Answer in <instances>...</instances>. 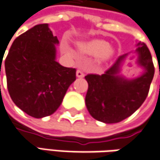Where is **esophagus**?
<instances>
[{"label":"esophagus","mask_w":160,"mask_h":160,"mask_svg":"<svg viewBox=\"0 0 160 160\" xmlns=\"http://www.w3.org/2000/svg\"><path fill=\"white\" fill-rule=\"evenodd\" d=\"M76 76H77V78H83V77L85 76V74L83 73V72L78 70V71L76 72Z\"/></svg>","instance_id":"34e87169"}]
</instances>
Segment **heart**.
Instances as JSON below:
<instances>
[{
  "label": "heart",
  "instance_id": "heart-1",
  "mask_svg": "<svg viewBox=\"0 0 160 160\" xmlns=\"http://www.w3.org/2000/svg\"><path fill=\"white\" fill-rule=\"evenodd\" d=\"M80 49L88 56L97 57L98 62L104 63L109 61L115 54V48L109 45L106 41L101 39H93L79 44ZM64 51L73 56L72 51L67 47L63 48Z\"/></svg>",
  "mask_w": 160,
  "mask_h": 160
}]
</instances>
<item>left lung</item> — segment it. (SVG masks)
Returning <instances> with one entry per match:
<instances>
[{"instance_id":"1","label":"left lung","mask_w":160,"mask_h":160,"mask_svg":"<svg viewBox=\"0 0 160 160\" xmlns=\"http://www.w3.org/2000/svg\"><path fill=\"white\" fill-rule=\"evenodd\" d=\"M136 63L143 69L137 77L128 79L121 72L130 53L119 57L116 63L102 75L85 77L88 89L85 102L94 118L106 124L118 123L131 116L144 102L154 76V65L149 48L136 42Z\"/></svg>"}]
</instances>
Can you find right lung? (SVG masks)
I'll use <instances>...</instances> for the list:
<instances>
[{
  "label": "right lung",
  "mask_w": 160,
  "mask_h": 160,
  "mask_svg": "<svg viewBox=\"0 0 160 160\" xmlns=\"http://www.w3.org/2000/svg\"><path fill=\"white\" fill-rule=\"evenodd\" d=\"M58 44L48 24L37 25L15 40L5 60L9 96L18 107L33 118L55 112L76 80L74 68L57 62Z\"/></svg>",
  "instance_id": "add662e5"
}]
</instances>
